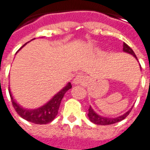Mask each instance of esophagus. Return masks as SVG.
I'll return each instance as SVG.
<instances>
[{
  "mask_svg": "<svg viewBox=\"0 0 150 150\" xmlns=\"http://www.w3.org/2000/svg\"><path fill=\"white\" fill-rule=\"evenodd\" d=\"M86 77L82 76V75H77L75 78L73 79V83L74 84H80L83 83L86 81Z\"/></svg>",
  "mask_w": 150,
  "mask_h": 150,
  "instance_id": "obj_1",
  "label": "esophagus"
}]
</instances>
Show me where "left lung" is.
Listing matches in <instances>:
<instances>
[{
	"label": "left lung",
	"mask_w": 150,
	"mask_h": 150,
	"mask_svg": "<svg viewBox=\"0 0 150 150\" xmlns=\"http://www.w3.org/2000/svg\"><path fill=\"white\" fill-rule=\"evenodd\" d=\"M123 51L125 52L131 54V55H132L134 57H136V58L137 59V57L136 56V54L134 53V52L132 51V49L131 47L128 46V45H127L125 43H124V44H123ZM131 111L132 108L129 111H127L125 114H124L123 115H121V116H119V117L117 118H106L103 117V116H100V115H98V114H96L94 111V110L90 107V108H89V112H88V117H89L90 120L91 121L92 123H94V124H98V125H109V124H115V123H117V122H120V121L124 120V119L129 115V113H130V111Z\"/></svg>",
	"instance_id": "obj_1"
}]
</instances>
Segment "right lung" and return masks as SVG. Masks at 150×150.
Here are the masks:
<instances>
[{
    "label": "right lung",
    "instance_id": "1",
    "mask_svg": "<svg viewBox=\"0 0 150 150\" xmlns=\"http://www.w3.org/2000/svg\"><path fill=\"white\" fill-rule=\"evenodd\" d=\"M71 88H72V85L69 82L64 89L60 90L58 94H56L47 103L45 104L43 107H39L38 109H35V110H26V109H24L22 107H20L13 98L9 88V92L10 98H11L13 107L21 117L29 122L34 123V124H46L52 122L57 115L58 110H59L60 103H61L64 95Z\"/></svg>",
    "mask_w": 150,
    "mask_h": 150
}]
</instances>
